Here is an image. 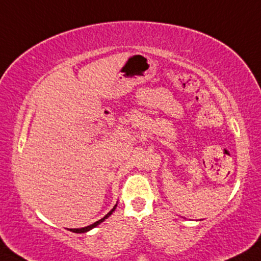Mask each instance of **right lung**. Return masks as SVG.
I'll return each mask as SVG.
<instances>
[{
	"instance_id": "1",
	"label": "right lung",
	"mask_w": 261,
	"mask_h": 261,
	"mask_svg": "<svg viewBox=\"0 0 261 261\" xmlns=\"http://www.w3.org/2000/svg\"><path fill=\"white\" fill-rule=\"evenodd\" d=\"M116 207H117V203H116L115 205H114V208L111 209L110 212H109L108 214L105 215L104 218H101L100 220H98V221H95V223H93V224H91V225H88V226H86V227H80V229H69L70 231H72V232H76V233H85V232H88L89 230H92V229H94V227H96L98 226V225H100L102 221H104L105 219H108L109 217H110V215L112 214V212H115V209H116Z\"/></svg>"
}]
</instances>
